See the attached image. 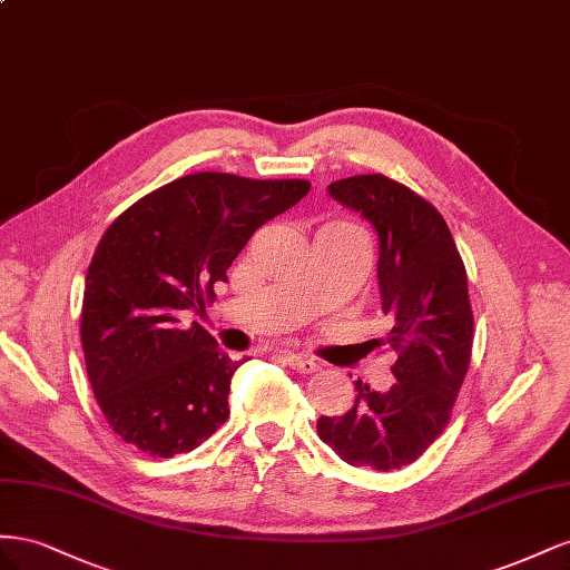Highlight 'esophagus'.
Returning <instances> with one entry per match:
<instances>
[{
  "label": "esophagus",
  "mask_w": 570,
  "mask_h": 570,
  "mask_svg": "<svg viewBox=\"0 0 570 570\" xmlns=\"http://www.w3.org/2000/svg\"><path fill=\"white\" fill-rule=\"evenodd\" d=\"M284 361H286L291 367H294L296 372H303V375H313V372L320 370V365L313 361V357L301 355V353L284 351Z\"/></svg>",
  "instance_id": "34e87169"
}]
</instances>
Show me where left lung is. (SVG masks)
<instances>
[{"label": "left lung", "instance_id": "8db88e82", "mask_svg": "<svg viewBox=\"0 0 570 570\" xmlns=\"http://www.w3.org/2000/svg\"><path fill=\"white\" fill-rule=\"evenodd\" d=\"M330 195L377 232L386 344L399 353L389 392L355 382L344 415H322L317 434L341 461L389 470L409 465L444 432L473 351L468 276L444 217L382 174L330 184Z\"/></svg>", "mask_w": 570, "mask_h": 570}]
</instances>
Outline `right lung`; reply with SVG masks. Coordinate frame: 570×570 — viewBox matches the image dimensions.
Instances as JSON below:
<instances>
[{
  "label": "right lung",
  "mask_w": 570,
  "mask_h": 570,
  "mask_svg": "<svg viewBox=\"0 0 570 570\" xmlns=\"http://www.w3.org/2000/svg\"><path fill=\"white\" fill-rule=\"evenodd\" d=\"M301 178L200 171L145 195L111 222L86 276L80 341L97 403L126 444L188 453L229 417L246 361L222 353L190 313L226 282L248 238L305 198Z\"/></svg>",
  "instance_id": "right-lung-1"
}]
</instances>
